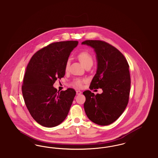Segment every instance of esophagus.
Wrapping results in <instances>:
<instances>
[{"label":"esophagus","mask_w":158,"mask_h":158,"mask_svg":"<svg viewBox=\"0 0 158 158\" xmlns=\"http://www.w3.org/2000/svg\"><path fill=\"white\" fill-rule=\"evenodd\" d=\"M82 94V92L81 90H76V95H81Z\"/></svg>","instance_id":"34e87169"}]
</instances>
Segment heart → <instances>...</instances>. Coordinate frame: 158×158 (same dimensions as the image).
<instances>
[{
  "label": "heart",
  "instance_id": "1",
  "mask_svg": "<svg viewBox=\"0 0 158 158\" xmlns=\"http://www.w3.org/2000/svg\"><path fill=\"white\" fill-rule=\"evenodd\" d=\"M77 59L79 61L82 63L84 67H86L88 65L93 64V57L90 53L86 51H82L79 53L77 56ZM69 69V61H67L65 64V70L67 72ZM85 81L81 79H75L73 81V85L77 88H81L82 86L83 83Z\"/></svg>",
  "mask_w": 158,
  "mask_h": 158
}]
</instances>
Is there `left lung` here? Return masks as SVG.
Listing matches in <instances>:
<instances>
[{
    "instance_id": "obj_1",
    "label": "left lung",
    "mask_w": 158,
    "mask_h": 158,
    "mask_svg": "<svg viewBox=\"0 0 158 158\" xmlns=\"http://www.w3.org/2000/svg\"><path fill=\"white\" fill-rule=\"evenodd\" d=\"M97 54V70L90 83V89L101 88L95 95L85 90L84 109L88 118L100 126L117 120L128 104L130 90L129 65L123 54L113 45L100 40H86Z\"/></svg>"
}]
</instances>
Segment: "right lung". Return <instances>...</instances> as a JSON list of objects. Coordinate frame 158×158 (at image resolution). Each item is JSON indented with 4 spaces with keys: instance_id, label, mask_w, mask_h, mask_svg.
<instances>
[{
    "instance_id": "right-lung-1",
    "label": "right lung",
    "mask_w": 158,
    "mask_h": 158,
    "mask_svg": "<svg viewBox=\"0 0 158 158\" xmlns=\"http://www.w3.org/2000/svg\"><path fill=\"white\" fill-rule=\"evenodd\" d=\"M77 41L53 43L31 57L23 77L22 92L27 109L40 125L53 127L65 120L76 95L73 89L57 92L53 84L65 75V64Z\"/></svg>"
}]
</instances>
